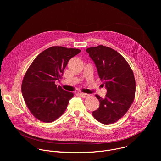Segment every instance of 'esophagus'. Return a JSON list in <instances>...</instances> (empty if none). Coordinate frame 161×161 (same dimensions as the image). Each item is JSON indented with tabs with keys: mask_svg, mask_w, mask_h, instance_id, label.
Returning a JSON list of instances; mask_svg holds the SVG:
<instances>
[{
	"mask_svg": "<svg viewBox=\"0 0 161 161\" xmlns=\"http://www.w3.org/2000/svg\"><path fill=\"white\" fill-rule=\"evenodd\" d=\"M80 96L82 97L83 98H86V97H87L89 96V94H85V93H80Z\"/></svg>",
	"mask_w": 161,
	"mask_h": 161,
	"instance_id": "esophagus-1",
	"label": "esophagus"
}]
</instances>
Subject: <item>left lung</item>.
Listing matches in <instances>:
<instances>
[{
    "instance_id": "1",
    "label": "left lung",
    "mask_w": 161,
    "mask_h": 161,
    "mask_svg": "<svg viewBox=\"0 0 161 161\" xmlns=\"http://www.w3.org/2000/svg\"><path fill=\"white\" fill-rule=\"evenodd\" d=\"M86 52L94 62L103 86L107 88L104 98L96 95L100 106L92 115L102 124L114 123L127 113L134 101L136 82L133 71L123 56L109 47L99 45Z\"/></svg>"
}]
</instances>
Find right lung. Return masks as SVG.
Masks as SVG:
<instances>
[{"label": "right lung", "instance_id": "obj_1", "mask_svg": "<svg viewBox=\"0 0 161 161\" xmlns=\"http://www.w3.org/2000/svg\"><path fill=\"white\" fill-rule=\"evenodd\" d=\"M79 49L52 47L39 53L24 77L21 92L33 116L50 123L59 118L67 109L74 94L57 86L55 81L62 78L64 70Z\"/></svg>", "mask_w": 161, "mask_h": 161}]
</instances>
